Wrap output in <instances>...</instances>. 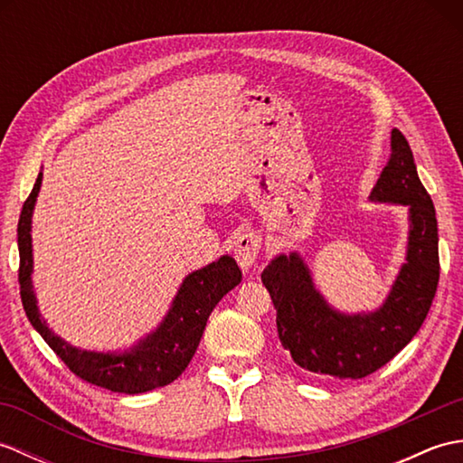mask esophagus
I'll return each instance as SVG.
<instances>
[{
  "mask_svg": "<svg viewBox=\"0 0 463 463\" xmlns=\"http://www.w3.org/2000/svg\"><path fill=\"white\" fill-rule=\"evenodd\" d=\"M260 250V239L254 232L241 234V237L234 241V259H237L239 267L242 270L252 269V264L259 259Z\"/></svg>",
  "mask_w": 463,
  "mask_h": 463,
  "instance_id": "esophagus-1",
  "label": "esophagus"
}]
</instances>
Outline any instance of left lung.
Returning a JSON list of instances; mask_svg holds the SVG:
<instances>
[{"instance_id": "1", "label": "left lung", "mask_w": 463, "mask_h": 463, "mask_svg": "<svg viewBox=\"0 0 463 463\" xmlns=\"http://www.w3.org/2000/svg\"><path fill=\"white\" fill-rule=\"evenodd\" d=\"M370 201L408 206L410 232L388 298L373 312L342 314L317 290L298 252L279 254L262 270V284L277 308L284 350L297 366L332 378H366L388 364L424 324L439 280L438 221L421 184L406 137L392 129V155Z\"/></svg>"}]
</instances>
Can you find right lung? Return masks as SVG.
<instances>
[{
	"label": "right lung",
	"mask_w": 463,
	"mask_h": 463,
	"mask_svg": "<svg viewBox=\"0 0 463 463\" xmlns=\"http://www.w3.org/2000/svg\"><path fill=\"white\" fill-rule=\"evenodd\" d=\"M43 173L24 203L17 222L19 247V294L24 310L32 326L42 334L65 366L75 376L119 394H143L155 388L166 386L176 380L189 366L199 346L201 336L213 308L226 292L242 280V272L232 257L224 254L216 262L191 272L181 284L169 312L155 332L146 334L125 352H90L73 348L47 328L37 310V300L32 284L33 252H32V214L42 189Z\"/></svg>",
	"instance_id": "add662e5"
}]
</instances>
